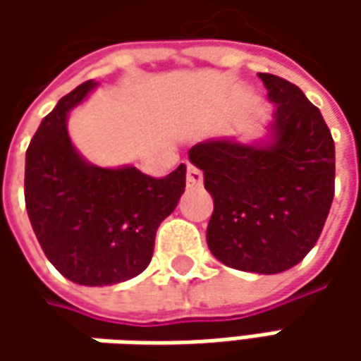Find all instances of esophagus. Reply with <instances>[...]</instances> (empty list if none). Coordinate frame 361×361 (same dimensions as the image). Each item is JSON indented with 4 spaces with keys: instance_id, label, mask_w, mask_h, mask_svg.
<instances>
[{
    "instance_id": "obj_1",
    "label": "esophagus",
    "mask_w": 361,
    "mask_h": 361,
    "mask_svg": "<svg viewBox=\"0 0 361 361\" xmlns=\"http://www.w3.org/2000/svg\"><path fill=\"white\" fill-rule=\"evenodd\" d=\"M202 185V173L197 169V166H192V164H188L187 169V187L188 188H195V187H201Z\"/></svg>"
}]
</instances>
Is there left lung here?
Listing matches in <instances>:
<instances>
[{
	"mask_svg": "<svg viewBox=\"0 0 361 361\" xmlns=\"http://www.w3.org/2000/svg\"><path fill=\"white\" fill-rule=\"evenodd\" d=\"M259 78L277 106L269 145L204 140L188 159L215 202L211 253L233 269L273 275L298 265L322 235L334 201L336 146L319 108L295 84Z\"/></svg>",
	"mask_w": 361,
	"mask_h": 361,
	"instance_id": "1",
	"label": "left lung"
}]
</instances>
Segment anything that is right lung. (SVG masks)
I'll return each mask as SVG.
<instances>
[{"label": "right lung", "instance_id": "obj_1", "mask_svg": "<svg viewBox=\"0 0 361 361\" xmlns=\"http://www.w3.org/2000/svg\"><path fill=\"white\" fill-rule=\"evenodd\" d=\"M96 82L66 94L25 152V209L49 263L78 285H114L148 267L159 225L185 192L187 166L152 178L134 166L100 169L68 136V112Z\"/></svg>", "mask_w": 361, "mask_h": 361}]
</instances>
